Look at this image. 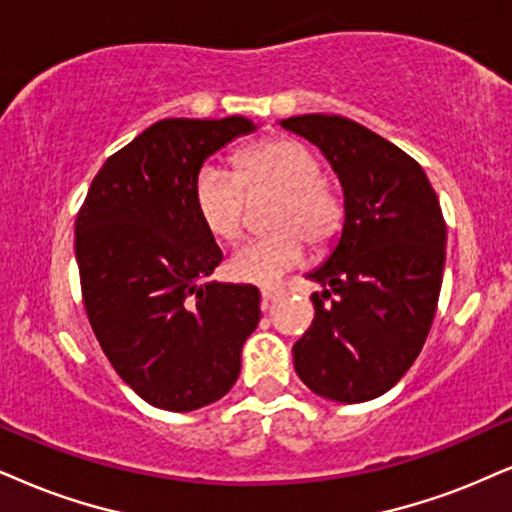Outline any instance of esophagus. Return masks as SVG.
Listing matches in <instances>:
<instances>
[{
	"label": "esophagus",
	"instance_id": "34e87169",
	"mask_svg": "<svg viewBox=\"0 0 512 512\" xmlns=\"http://www.w3.org/2000/svg\"><path fill=\"white\" fill-rule=\"evenodd\" d=\"M277 296H280V292H277V289H263V292H261L263 308H268L270 304H273V301L277 299Z\"/></svg>",
	"mask_w": 512,
	"mask_h": 512
}]
</instances>
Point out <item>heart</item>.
<instances>
[{"label":"heart","instance_id":"b5f03b06","mask_svg":"<svg viewBox=\"0 0 512 512\" xmlns=\"http://www.w3.org/2000/svg\"><path fill=\"white\" fill-rule=\"evenodd\" d=\"M318 156L296 140H268L242 151L235 173L208 163L194 178V206L211 235L237 239L244 227V187L280 192L270 235L249 239L230 258V275L268 287L299 266L306 240L325 246L342 225L344 206L327 185Z\"/></svg>","mask_w":512,"mask_h":512}]
</instances>
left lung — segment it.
I'll return each mask as SVG.
<instances>
[{"instance_id": "8db88e82", "label": "left lung", "mask_w": 512, "mask_h": 512, "mask_svg": "<svg viewBox=\"0 0 512 512\" xmlns=\"http://www.w3.org/2000/svg\"><path fill=\"white\" fill-rule=\"evenodd\" d=\"M315 144L344 192V223L323 266L306 277L313 325L294 370L337 403L377 399L406 375L430 334L446 263V223L425 170L356 121L304 113L280 121Z\"/></svg>"}]
</instances>
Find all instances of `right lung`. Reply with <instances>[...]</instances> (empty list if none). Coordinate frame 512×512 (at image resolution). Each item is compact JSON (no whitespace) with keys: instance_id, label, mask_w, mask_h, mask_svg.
<instances>
[{"instance_id":"obj_1","label":"right lung","mask_w":512,"mask_h":512,"mask_svg":"<svg viewBox=\"0 0 512 512\" xmlns=\"http://www.w3.org/2000/svg\"><path fill=\"white\" fill-rule=\"evenodd\" d=\"M256 128L244 116L163 118L106 159L75 218L92 330L156 408L189 413L223 399L261 320L256 287L208 280L223 251L194 206L208 156Z\"/></svg>"}]
</instances>
